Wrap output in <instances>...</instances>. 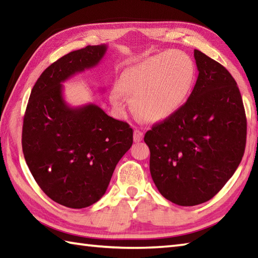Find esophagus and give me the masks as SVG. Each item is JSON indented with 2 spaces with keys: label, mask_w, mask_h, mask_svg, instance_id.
Returning <instances> with one entry per match:
<instances>
[{
  "label": "esophagus",
  "mask_w": 258,
  "mask_h": 258,
  "mask_svg": "<svg viewBox=\"0 0 258 258\" xmlns=\"http://www.w3.org/2000/svg\"><path fill=\"white\" fill-rule=\"evenodd\" d=\"M142 139H143V132H141V131H139V130H135L134 134H133L134 142H141Z\"/></svg>",
  "instance_id": "34e87169"
}]
</instances>
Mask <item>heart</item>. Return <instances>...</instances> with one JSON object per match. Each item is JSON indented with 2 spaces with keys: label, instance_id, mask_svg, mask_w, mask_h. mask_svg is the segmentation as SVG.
<instances>
[{
  "label": "heart",
  "instance_id": "heart-1",
  "mask_svg": "<svg viewBox=\"0 0 258 258\" xmlns=\"http://www.w3.org/2000/svg\"><path fill=\"white\" fill-rule=\"evenodd\" d=\"M195 78L196 67L188 54L178 50L164 51L126 68L110 92V100L120 106L125 96L141 119L161 122L184 105Z\"/></svg>",
  "mask_w": 258,
  "mask_h": 258
}]
</instances>
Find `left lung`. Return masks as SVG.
<instances>
[{"mask_svg": "<svg viewBox=\"0 0 258 258\" xmlns=\"http://www.w3.org/2000/svg\"><path fill=\"white\" fill-rule=\"evenodd\" d=\"M198 78L186 103L144 136L153 182L179 206L210 200L241 161L246 115L237 83L224 66L195 50Z\"/></svg>", "mask_w": 258, "mask_h": 258, "instance_id": "8db88e82", "label": "left lung"}]
</instances>
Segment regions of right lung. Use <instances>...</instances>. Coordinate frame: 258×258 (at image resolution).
Returning a JSON list of instances; mask_svg holds the SVG:
<instances>
[{"mask_svg":"<svg viewBox=\"0 0 258 258\" xmlns=\"http://www.w3.org/2000/svg\"><path fill=\"white\" fill-rule=\"evenodd\" d=\"M107 45H87L50 64L30 95L22 150L40 188L59 205L82 209L105 195L118 161L133 144V130L93 103L72 107L62 83L96 67Z\"/></svg>","mask_w":258,"mask_h":258,"instance_id":"1","label":"right lung"}]
</instances>
